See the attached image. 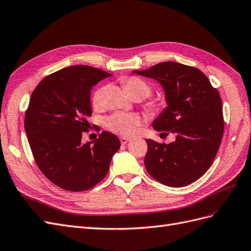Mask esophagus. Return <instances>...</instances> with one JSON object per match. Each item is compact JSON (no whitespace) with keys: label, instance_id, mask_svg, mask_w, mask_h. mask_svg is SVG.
Segmentation results:
<instances>
[{"label":"esophagus","instance_id":"1","mask_svg":"<svg viewBox=\"0 0 251 251\" xmlns=\"http://www.w3.org/2000/svg\"><path fill=\"white\" fill-rule=\"evenodd\" d=\"M128 141H130V138H127V137H121L120 138L121 144H126Z\"/></svg>","mask_w":251,"mask_h":251}]
</instances>
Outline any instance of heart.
<instances>
[{
    "label": "heart",
    "mask_w": 251,
    "mask_h": 251,
    "mask_svg": "<svg viewBox=\"0 0 251 251\" xmlns=\"http://www.w3.org/2000/svg\"><path fill=\"white\" fill-rule=\"evenodd\" d=\"M124 87L131 97L139 96L141 98H144V97H148L151 92V87L149 85V83L138 77L126 78L124 81ZM102 95H103L102 88L95 91L92 97V103L94 107H100L102 103ZM150 107L153 111H158L162 108V103L151 102L150 104ZM140 123H141V118L139 115H137V114L116 112L107 118L105 125H107V126L112 132L126 136V135H132L136 131V128L138 127Z\"/></svg>",
    "instance_id": "b5f03b06"
}]
</instances>
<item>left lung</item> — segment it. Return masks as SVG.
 <instances>
[{
  "label": "left lung",
  "instance_id": "obj_1",
  "mask_svg": "<svg viewBox=\"0 0 251 251\" xmlns=\"http://www.w3.org/2000/svg\"><path fill=\"white\" fill-rule=\"evenodd\" d=\"M133 73L162 86L168 107L153 121V127L176 134V140L169 144L146 140L148 173L172 187L193 183L209 169L222 141L224 120L219 92L203 72L183 64L163 62Z\"/></svg>",
  "mask_w": 251,
  "mask_h": 251
}]
</instances>
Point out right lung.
I'll use <instances>...</instances> for the list:
<instances>
[{
	"mask_svg": "<svg viewBox=\"0 0 251 251\" xmlns=\"http://www.w3.org/2000/svg\"><path fill=\"white\" fill-rule=\"evenodd\" d=\"M109 76L94 67H67L45 77L30 97L24 125L34 160L45 177L66 191L100 183L120 148L117 136L107 131L81 143L92 115L91 89Z\"/></svg>",
	"mask_w": 251,
	"mask_h": 251,
	"instance_id": "1",
	"label": "right lung"
}]
</instances>
